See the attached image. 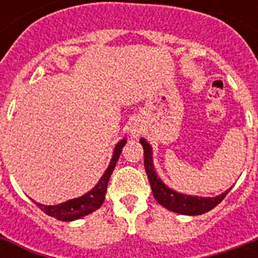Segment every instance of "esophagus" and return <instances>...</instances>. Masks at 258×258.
Wrapping results in <instances>:
<instances>
[{"label": "esophagus", "mask_w": 258, "mask_h": 258, "mask_svg": "<svg viewBox=\"0 0 258 258\" xmlns=\"http://www.w3.org/2000/svg\"><path fill=\"white\" fill-rule=\"evenodd\" d=\"M130 133H131V135H133L134 138H138L139 137V135H141V133H142V128L141 127H139V125H133V127H131V128H130Z\"/></svg>", "instance_id": "1"}]
</instances>
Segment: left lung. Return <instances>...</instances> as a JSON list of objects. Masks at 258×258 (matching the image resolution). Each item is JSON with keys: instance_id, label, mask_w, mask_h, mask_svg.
<instances>
[{"instance_id": "8db88e82", "label": "left lung", "mask_w": 258, "mask_h": 258, "mask_svg": "<svg viewBox=\"0 0 258 258\" xmlns=\"http://www.w3.org/2000/svg\"><path fill=\"white\" fill-rule=\"evenodd\" d=\"M141 145L143 146L145 151V169L146 174L149 176L150 186L153 190L154 198L159 205L166 208L170 212L183 214V216H200L204 213H208L220 204L224 200L226 194L230 191V188L226 191L221 192L216 197H200V196H187L183 192L175 191L169 187L155 171L153 161V147L149 142L141 138Z\"/></svg>"}]
</instances>
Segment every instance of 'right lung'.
I'll list each match as a JSON object with an SVG mask.
<instances>
[{"label": "right lung", "instance_id": "obj_1", "mask_svg": "<svg viewBox=\"0 0 258 258\" xmlns=\"http://www.w3.org/2000/svg\"><path fill=\"white\" fill-rule=\"evenodd\" d=\"M125 143H127V139H125V138H123L121 141L117 142L116 146H115V149H113V155L112 158H111V162H109L108 167H107V170L104 171V174L101 175L99 182H97L88 192L83 194L82 197L66 201V202H62V204L58 205H42L37 204L36 201H33V202L37 205L38 208L41 209L45 214L53 217L56 220L66 221V222L83 218V217L88 216V214L93 213L95 210H97V209L103 205V202H104L109 176H111L113 169H115V166H116L117 159H119V157H120L121 154V149L124 147Z\"/></svg>", "mask_w": 258, "mask_h": 258}]
</instances>
